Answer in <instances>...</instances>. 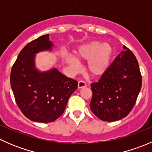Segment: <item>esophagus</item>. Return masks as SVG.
<instances>
[{"mask_svg": "<svg viewBox=\"0 0 152 152\" xmlns=\"http://www.w3.org/2000/svg\"><path fill=\"white\" fill-rule=\"evenodd\" d=\"M86 86H87V84H86V82L83 80L79 81V83H78V87H79V88H83V87H86Z\"/></svg>", "mask_w": 152, "mask_h": 152, "instance_id": "obj_1", "label": "esophagus"}]
</instances>
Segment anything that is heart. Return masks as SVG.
<instances>
[{"instance_id": "b5f03b06", "label": "heart", "mask_w": 152, "mask_h": 152, "mask_svg": "<svg viewBox=\"0 0 152 152\" xmlns=\"http://www.w3.org/2000/svg\"><path fill=\"white\" fill-rule=\"evenodd\" d=\"M113 54V48L108 43L102 44L98 41L89 42L82 45L76 52V59L70 58L69 64L72 68L79 67L78 60L88 61L87 70L94 76L101 75L106 71L110 65Z\"/></svg>"}]
</instances>
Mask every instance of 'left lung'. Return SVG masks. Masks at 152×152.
<instances>
[{"mask_svg":"<svg viewBox=\"0 0 152 152\" xmlns=\"http://www.w3.org/2000/svg\"><path fill=\"white\" fill-rule=\"evenodd\" d=\"M123 49L99 80L90 84V109L104 121H115L128 115L141 89L138 62L131 50L125 45Z\"/></svg>","mask_w":152,"mask_h":152,"instance_id":"1","label":"left lung"}]
</instances>
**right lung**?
I'll use <instances>...</instances> for the list:
<instances>
[{
    "label": "right lung",
    "instance_id": "1",
    "mask_svg": "<svg viewBox=\"0 0 152 152\" xmlns=\"http://www.w3.org/2000/svg\"><path fill=\"white\" fill-rule=\"evenodd\" d=\"M52 46L48 34L31 41L20 52L11 70L15 102L23 114L34 122L49 123L60 117L77 89L76 80L56 68L42 73L35 68V54Z\"/></svg>",
    "mask_w": 152,
    "mask_h": 152
}]
</instances>
